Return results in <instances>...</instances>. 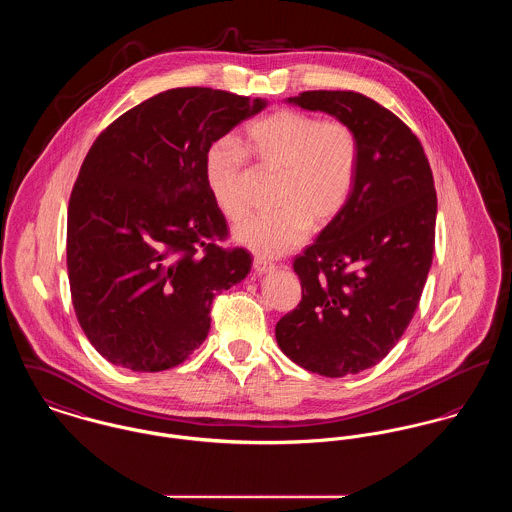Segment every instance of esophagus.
<instances>
[{"label": "esophagus", "mask_w": 512, "mask_h": 512, "mask_svg": "<svg viewBox=\"0 0 512 512\" xmlns=\"http://www.w3.org/2000/svg\"><path fill=\"white\" fill-rule=\"evenodd\" d=\"M252 268H254V272H256L258 276H262V274H268V272H272L276 266H274L272 262L264 260V258H254V262H252Z\"/></svg>", "instance_id": "esophagus-1"}]
</instances>
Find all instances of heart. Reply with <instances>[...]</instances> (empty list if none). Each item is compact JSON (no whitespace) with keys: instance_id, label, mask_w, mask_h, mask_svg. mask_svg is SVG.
<instances>
[{"instance_id":"b5f03b06","label":"heart","mask_w":512,"mask_h":512,"mask_svg":"<svg viewBox=\"0 0 512 512\" xmlns=\"http://www.w3.org/2000/svg\"><path fill=\"white\" fill-rule=\"evenodd\" d=\"M244 154L278 174V211L250 217L233 233L234 242L266 258L295 250L309 229L328 227L348 205L360 166V142L348 125L291 109L272 113L244 131L240 148L221 140L205 152V184L229 221L246 213Z\"/></svg>"}]
</instances>
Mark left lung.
<instances>
[{
	"instance_id": "1",
	"label": "left lung",
	"mask_w": 512,
	"mask_h": 512,
	"mask_svg": "<svg viewBox=\"0 0 512 512\" xmlns=\"http://www.w3.org/2000/svg\"><path fill=\"white\" fill-rule=\"evenodd\" d=\"M287 103L336 117L360 142L350 201L295 258L303 297L276 325L291 362L344 377L379 364L419 307L434 254V178L413 131L370 97L317 90Z\"/></svg>"
}]
</instances>
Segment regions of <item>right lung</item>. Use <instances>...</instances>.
<instances>
[{
	"label": "right lung",
	"mask_w": 512,
	"mask_h": 512,
	"mask_svg": "<svg viewBox=\"0 0 512 512\" xmlns=\"http://www.w3.org/2000/svg\"><path fill=\"white\" fill-rule=\"evenodd\" d=\"M266 99L211 88L158 93L92 144L68 205L72 303L113 366L162 372L207 338L213 299L248 276L205 184V152Z\"/></svg>",
	"instance_id": "obj_1"
}]
</instances>
